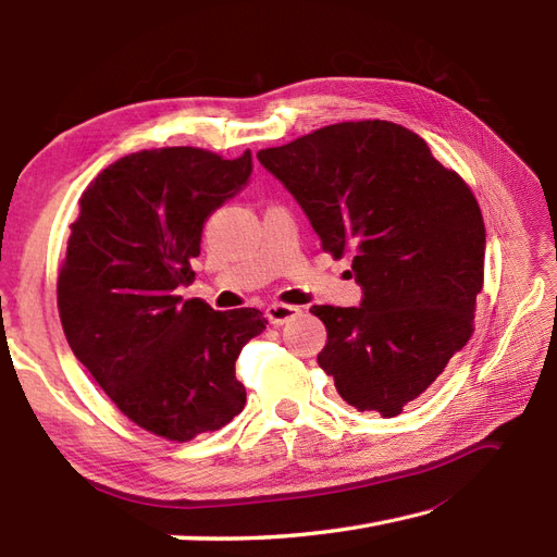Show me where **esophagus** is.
Listing matches in <instances>:
<instances>
[{
	"label": "esophagus",
	"mask_w": 557,
	"mask_h": 557,
	"mask_svg": "<svg viewBox=\"0 0 557 557\" xmlns=\"http://www.w3.org/2000/svg\"><path fill=\"white\" fill-rule=\"evenodd\" d=\"M299 313H301L299 307H289V304H270V307H268V319H270V323H275V325H282V323H287L292 319H297Z\"/></svg>",
	"instance_id": "obj_1"
}]
</instances>
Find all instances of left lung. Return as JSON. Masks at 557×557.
Instances as JSON below:
<instances>
[{
	"mask_svg": "<svg viewBox=\"0 0 557 557\" xmlns=\"http://www.w3.org/2000/svg\"><path fill=\"white\" fill-rule=\"evenodd\" d=\"M256 157L321 248L352 253L359 307L311 309L329 331L321 369L359 412L400 416L473 333L485 265L473 193L428 141L388 120L329 125Z\"/></svg>",
	"mask_w": 557,
	"mask_h": 557,
	"instance_id": "left-lung-1",
	"label": "left lung"
}]
</instances>
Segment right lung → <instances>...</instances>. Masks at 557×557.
I'll list each match as a JSON object with an SVG mask.
<instances>
[{"label": "right lung", "mask_w": 557, "mask_h": 557, "mask_svg": "<svg viewBox=\"0 0 557 557\" xmlns=\"http://www.w3.org/2000/svg\"><path fill=\"white\" fill-rule=\"evenodd\" d=\"M250 171V151L145 149L103 169L79 200L58 277L64 335L120 412L163 440L188 442L244 410L234 364L268 319L183 301L178 287L195 280L205 222Z\"/></svg>", "instance_id": "obj_1"}]
</instances>
